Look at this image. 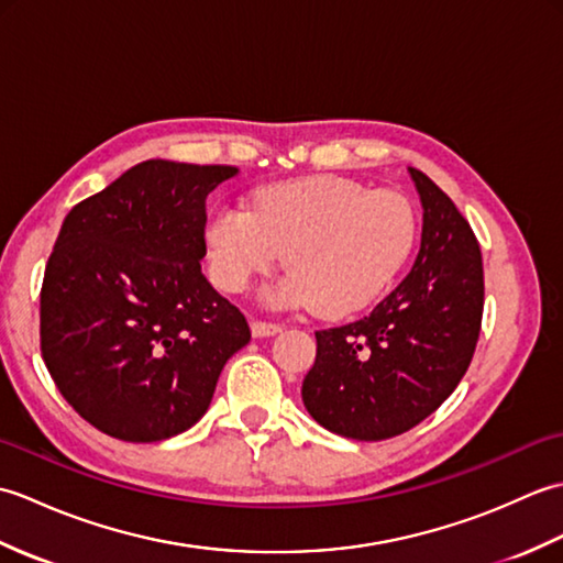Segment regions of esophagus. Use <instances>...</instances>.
<instances>
[{"label":"esophagus","mask_w":563,"mask_h":563,"mask_svg":"<svg viewBox=\"0 0 563 563\" xmlns=\"http://www.w3.org/2000/svg\"><path fill=\"white\" fill-rule=\"evenodd\" d=\"M278 331H280V324H275V321H263V319L251 321V333H254L256 339L273 336V333H278Z\"/></svg>","instance_id":"1"}]
</instances>
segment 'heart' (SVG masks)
Masks as SVG:
<instances>
[{"label": "heart", "instance_id": "1", "mask_svg": "<svg viewBox=\"0 0 563 563\" xmlns=\"http://www.w3.org/2000/svg\"><path fill=\"white\" fill-rule=\"evenodd\" d=\"M418 234L413 206L394 190H369L339 176H307L256 190L251 210L210 212L206 244L220 288L239 292L283 258L273 288L280 302L349 317L373 305L409 261Z\"/></svg>", "mask_w": 563, "mask_h": 563}]
</instances>
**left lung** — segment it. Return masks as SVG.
<instances>
[{"label":"left lung","mask_w":563,"mask_h":563,"mask_svg":"<svg viewBox=\"0 0 563 563\" xmlns=\"http://www.w3.org/2000/svg\"><path fill=\"white\" fill-rule=\"evenodd\" d=\"M423 202L421 251L367 317L317 331L302 401L319 426L387 440L418 426L460 385L484 314L482 249L448 194L411 166Z\"/></svg>","instance_id":"left-lung-1"}]
</instances>
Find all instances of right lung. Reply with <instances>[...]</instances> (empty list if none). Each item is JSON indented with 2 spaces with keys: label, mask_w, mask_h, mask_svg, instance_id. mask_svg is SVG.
<instances>
[{
  "label": "right lung",
  "mask_w": 563,
  "mask_h": 563,
  "mask_svg": "<svg viewBox=\"0 0 563 563\" xmlns=\"http://www.w3.org/2000/svg\"><path fill=\"white\" fill-rule=\"evenodd\" d=\"M236 166L142 162L67 212L41 288V353L84 421L128 442L208 411L246 317L200 271L206 198Z\"/></svg>",
  "instance_id": "1"
}]
</instances>
